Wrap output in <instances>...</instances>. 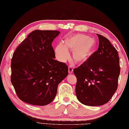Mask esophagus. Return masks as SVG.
Instances as JSON below:
<instances>
[{
    "mask_svg": "<svg viewBox=\"0 0 129 129\" xmlns=\"http://www.w3.org/2000/svg\"><path fill=\"white\" fill-rule=\"evenodd\" d=\"M73 70H74L73 68V67H72V66H71V65L69 66V69H68L69 73L70 74L73 73Z\"/></svg>",
    "mask_w": 129,
    "mask_h": 129,
    "instance_id": "obj_1",
    "label": "esophagus"
}]
</instances>
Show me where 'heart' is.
Masks as SVG:
<instances>
[{"label": "heart", "mask_w": 129, "mask_h": 129, "mask_svg": "<svg viewBox=\"0 0 129 129\" xmlns=\"http://www.w3.org/2000/svg\"><path fill=\"white\" fill-rule=\"evenodd\" d=\"M95 41L93 38L83 34H76L66 38L63 44L55 48V53L59 60L64 62L69 57L68 50L73 51V58L78 63L87 60L94 52Z\"/></svg>", "instance_id": "1"}]
</instances>
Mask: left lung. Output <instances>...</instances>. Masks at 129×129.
Listing matches in <instances>:
<instances>
[{
	"instance_id": "8db88e82",
	"label": "left lung",
	"mask_w": 129,
	"mask_h": 129,
	"mask_svg": "<svg viewBox=\"0 0 129 129\" xmlns=\"http://www.w3.org/2000/svg\"><path fill=\"white\" fill-rule=\"evenodd\" d=\"M97 35L98 50L74 70L77 100L89 106H102L112 98L117 89L120 72L118 51L107 38Z\"/></svg>"
}]
</instances>
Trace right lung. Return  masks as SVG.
I'll list each match as a JSON object with an SVG mask.
<instances>
[{"label":"right lung","instance_id":"right-lung-1","mask_svg":"<svg viewBox=\"0 0 129 129\" xmlns=\"http://www.w3.org/2000/svg\"><path fill=\"white\" fill-rule=\"evenodd\" d=\"M58 31L30 33L13 54L11 82L18 97L25 102L44 106L52 102L59 83L68 75V67L54 59L52 44Z\"/></svg>","mask_w":129,"mask_h":129}]
</instances>
